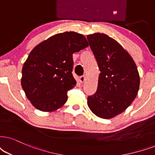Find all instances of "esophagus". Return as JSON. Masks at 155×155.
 Wrapping results in <instances>:
<instances>
[{
    "label": "esophagus",
    "instance_id": "obj_1",
    "mask_svg": "<svg viewBox=\"0 0 155 155\" xmlns=\"http://www.w3.org/2000/svg\"><path fill=\"white\" fill-rule=\"evenodd\" d=\"M79 81H80V82H81V83H84V82L86 81V76L85 75L81 76V77L79 78Z\"/></svg>",
    "mask_w": 155,
    "mask_h": 155
}]
</instances>
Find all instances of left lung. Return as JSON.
I'll return each instance as SVG.
<instances>
[{"mask_svg":"<svg viewBox=\"0 0 155 155\" xmlns=\"http://www.w3.org/2000/svg\"><path fill=\"white\" fill-rule=\"evenodd\" d=\"M101 73L97 90L87 104L97 117L109 119L123 112L137 95L140 75L129 53L114 39L96 33L88 35Z\"/></svg>","mask_w":155,"mask_h":155,"instance_id":"obj_1","label":"left lung"}]
</instances>
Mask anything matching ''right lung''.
Masks as SVG:
<instances>
[{"mask_svg":"<svg viewBox=\"0 0 155 155\" xmlns=\"http://www.w3.org/2000/svg\"><path fill=\"white\" fill-rule=\"evenodd\" d=\"M88 46L83 35L70 31L54 35L31 51L23 66L21 86L34 107L53 111L66 102L67 91L76 84L72 56Z\"/></svg>","mask_w":155,"mask_h":155,"instance_id":"add662e5","label":"right lung"}]
</instances>
